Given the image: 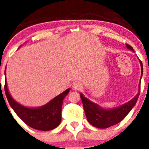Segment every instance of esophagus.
<instances>
[{"label":"esophagus","instance_id":"1","mask_svg":"<svg viewBox=\"0 0 149 149\" xmlns=\"http://www.w3.org/2000/svg\"><path fill=\"white\" fill-rule=\"evenodd\" d=\"M72 89H74V90H80V89H82V85L80 83H74L72 85Z\"/></svg>","mask_w":149,"mask_h":149}]
</instances>
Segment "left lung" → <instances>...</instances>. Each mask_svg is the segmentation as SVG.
Segmentation results:
<instances>
[{"mask_svg":"<svg viewBox=\"0 0 149 149\" xmlns=\"http://www.w3.org/2000/svg\"><path fill=\"white\" fill-rule=\"evenodd\" d=\"M126 46L129 50L134 51L131 45L126 44ZM139 63L141 65L142 77L143 72V63L140 60ZM139 93H140V85L139 86V92L134 98L127 103L121 105L120 107H117L112 109H104L101 107L98 104L84 97L82 93H81V98L82 100L84 112L88 122L92 125L98 128H107L120 122L129 113V112L132 110L134 105L136 104Z\"/></svg>","mask_w":149,"mask_h":149,"instance_id":"1","label":"left lung"}]
</instances>
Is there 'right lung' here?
<instances>
[{"label": "right lung", "mask_w": 149, "mask_h": 149, "mask_svg": "<svg viewBox=\"0 0 149 149\" xmlns=\"http://www.w3.org/2000/svg\"><path fill=\"white\" fill-rule=\"evenodd\" d=\"M4 90L11 107L26 125L39 131H51L57 127L61 122L63 101L69 93L70 88L56 96L44 106L34 108L23 106L12 98L8 90L6 80L5 81Z\"/></svg>", "instance_id": "obj_1"}]
</instances>
